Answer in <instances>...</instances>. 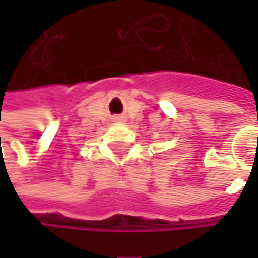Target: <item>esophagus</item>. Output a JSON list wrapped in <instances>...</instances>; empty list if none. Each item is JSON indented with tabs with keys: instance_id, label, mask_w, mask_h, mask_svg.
Returning a JSON list of instances; mask_svg holds the SVG:
<instances>
[{
	"instance_id": "obj_1",
	"label": "esophagus",
	"mask_w": 258,
	"mask_h": 258,
	"mask_svg": "<svg viewBox=\"0 0 258 258\" xmlns=\"http://www.w3.org/2000/svg\"><path fill=\"white\" fill-rule=\"evenodd\" d=\"M113 121H122V116H116V118H113Z\"/></svg>"
}]
</instances>
